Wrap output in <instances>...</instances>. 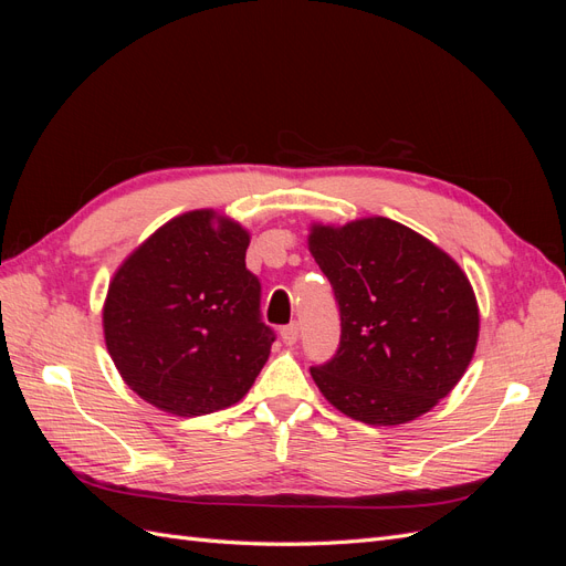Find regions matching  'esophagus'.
Instances as JSON below:
<instances>
[{
    "label": "esophagus",
    "mask_w": 566,
    "mask_h": 566,
    "mask_svg": "<svg viewBox=\"0 0 566 566\" xmlns=\"http://www.w3.org/2000/svg\"><path fill=\"white\" fill-rule=\"evenodd\" d=\"M281 337H283V342H285L287 347H293L295 342L300 339V325L297 323L285 325V328H281Z\"/></svg>",
    "instance_id": "obj_1"
}]
</instances>
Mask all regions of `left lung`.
Instances as JSON below:
<instances>
[{
    "label": "left lung",
    "instance_id": "1",
    "mask_svg": "<svg viewBox=\"0 0 566 566\" xmlns=\"http://www.w3.org/2000/svg\"><path fill=\"white\" fill-rule=\"evenodd\" d=\"M310 252L339 304L342 335L312 378L339 413L373 427L432 410L479 339L474 290L451 254L387 217L312 224Z\"/></svg>",
    "mask_w": 566,
    "mask_h": 566
}]
</instances>
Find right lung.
<instances>
[{
  "instance_id": "add662e5",
  "label": "right lung",
  "mask_w": 566,
  "mask_h": 566,
  "mask_svg": "<svg viewBox=\"0 0 566 566\" xmlns=\"http://www.w3.org/2000/svg\"><path fill=\"white\" fill-rule=\"evenodd\" d=\"M250 231L214 210L169 219L117 266L104 337L132 391L193 418L241 401L264 368L273 331L245 269Z\"/></svg>"
}]
</instances>
